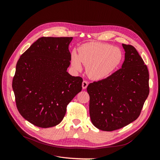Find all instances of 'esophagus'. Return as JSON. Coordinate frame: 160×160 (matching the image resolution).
Here are the masks:
<instances>
[{"mask_svg":"<svg viewBox=\"0 0 160 160\" xmlns=\"http://www.w3.org/2000/svg\"><path fill=\"white\" fill-rule=\"evenodd\" d=\"M88 86V82L86 81H83V83H82V88H83V89H85Z\"/></svg>","mask_w":160,"mask_h":160,"instance_id":"1","label":"esophagus"}]
</instances>
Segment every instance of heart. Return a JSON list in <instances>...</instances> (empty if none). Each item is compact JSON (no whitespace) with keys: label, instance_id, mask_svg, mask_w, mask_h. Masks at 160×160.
Returning <instances> with one entry per match:
<instances>
[{"label":"heart","instance_id":"obj_1","mask_svg":"<svg viewBox=\"0 0 160 160\" xmlns=\"http://www.w3.org/2000/svg\"><path fill=\"white\" fill-rule=\"evenodd\" d=\"M122 52L118 47L105 43L91 42L82 45L79 55L72 53L71 65L76 71L82 69L81 62L92 79L99 80L110 75L122 60Z\"/></svg>","mask_w":160,"mask_h":160}]
</instances>
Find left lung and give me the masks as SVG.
Here are the masks:
<instances>
[{
  "label": "left lung",
  "instance_id": "left-lung-1",
  "mask_svg": "<svg viewBox=\"0 0 160 160\" xmlns=\"http://www.w3.org/2000/svg\"><path fill=\"white\" fill-rule=\"evenodd\" d=\"M122 46L125 53L122 68L87 88L91 122L106 132L121 129L136 120L149 93L146 65L134 47Z\"/></svg>",
  "mask_w": 160,
  "mask_h": 160
}]
</instances>
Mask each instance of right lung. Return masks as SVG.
<instances>
[{
	"instance_id": "obj_1",
	"label": "right lung",
	"mask_w": 160,
	"mask_h": 160,
	"mask_svg": "<svg viewBox=\"0 0 160 160\" xmlns=\"http://www.w3.org/2000/svg\"><path fill=\"white\" fill-rule=\"evenodd\" d=\"M72 37H41L18 59L12 89L19 113L42 128L55 126L82 89L83 79L67 71Z\"/></svg>"
}]
</instances>
